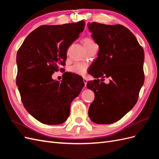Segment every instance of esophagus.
<instances>
[{"mask_svg": "<svg viewBox=\"0 0 159 159\" xmlns=\"http://www.w3.org/2000/svg\"><path fill=\"white\" fill-rule=\"evenodd\" d=\"M83 81H84V85H85V86H86V85H87V83H88V80H86L85 78H84V80H83Z\"/></svg>", "mask_w": 159, "mask_h": 159, "instance_id": "34e87169", "label": "esophagus"}]
</instances>
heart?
<instances>
[{
    "mask_svg": "<svg viewBox=\"0 0 159 159\" xmlns=\"http://www.w3.org/2000/svg\"><path fill=\"white\" fill-rule=\"evenodd\" d=\"M82 43L85 50H88L91 47L96 46L94 41L91 39V38H89V37L84 38L82 40ZM87 68H88V66L86 64L78 63V64H75L71 67L70 71L75 74L83 75L85 74L86 70H87Z\"/></svg>",
    "mask_w": 159,
    "mask_h": 159,
    "instance_id": "heart-1",
    "label": "heart"
}]
</instances>
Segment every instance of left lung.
I'll return each mask as SVG.
<instances>
[{
	"label": "left lung",
	"instance_id": "left-lung-1",
	"mask_svg": "<svg viewBox=\"0 0 159 159\" xmlns=\"http://www.w3.org/2000/svg\"><path fill=\"white\" fill-rule=\"evenodd\" d=\"M89 31L99 48L89 74L96 80L87 87L95 93L89 117L97 124H111L121 119L136 104L145 80L144 50L128 28L121 25L93 22ZM110 78L107 84L98 79Z\"/></svg>",
	"mask_w": 159,
	"mask_h": 159
}]
</instances>
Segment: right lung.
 <instances>
[{"label":"right lung","mask_w":159,"mask_h":159,"mask_svg":"<svg viewBox=\"0 0 159 159\" xmlns=\"http://www.w3.org/2000/svg\"><path fill=\"white\" fill-rule=\"evenodd\" d=\"M85 22L43 25L28 35L16 55V85L24 107L47 125L64 123L70 105L84 86L81 76L66 72L61 82L52 75L63 70L69 46L78 38ZM65 74V73H64Z\"/></svg>","instance_id":"obj_1"}]
</instances>
